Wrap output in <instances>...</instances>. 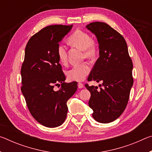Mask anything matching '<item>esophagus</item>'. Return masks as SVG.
<instances>
[{
  "mask_svg": "<svg viewBox=\"0 0 152 152\" xmlns=\"http://www.w3.org/2000/svg\"><path fill=\"white\" fill-rule=\"evenodd\" d=\"M78 87L79 88H82L84 87V84L81 83V82H79V83L78 84Z\"/></svg>",
  "mask_w": 152,
  "mask_h": 152,
  "instance_id": "obj_1",
  "label": "esophagus"
}]
</instances>
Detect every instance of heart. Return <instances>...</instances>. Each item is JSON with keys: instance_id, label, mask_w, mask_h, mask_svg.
I'll list each match as a JSON object with an SVG mask.
<instances>
[{"instance_id": "1", "label": "heart", "mask_w": 152, "mask_h": 152, "mask_svg": "<svg viewBox=\"0 0 152 152\" xmlns=\"http://www.w3.org/2000/svg\"><path fill=\"white\" fill-rule=\"evenodd\" d=\"M70 45L83 50L84 57L92 59L96 54V45L91 40L90 35L81 30H76L68 38ZM57 55L59 60L64 64L68 60L66 48L64 45H58ZM91 72V67L86 62L75 64L68 71L67 76L73 81H82L86 78Z\"/></svg>"}]
</instances>
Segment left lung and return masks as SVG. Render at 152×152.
<instances>
[{
	"mask_svg": "<svg viewBox=\"0 0 152 152\" xmlns=\"http://www.w3.org/2000/svg\"><path fill=\"white\" fill-rule=\"evenodd\" d=\"M86 27L96 36L99 49L88 81L102 83L100 90L85 85L91 94L88 105L95 121L109 123L119 118L127 104L133 84V63L124 37L110 25L94 22Z\"/></svg>",
	"mask_w": 152,
	"mask_h": 152,
	"instance_id": "obj_1",
	"label": "left lung"
}]
</instances>
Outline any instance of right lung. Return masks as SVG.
Wrapping results in <instances>:
<instances>
[{"label": "right lung", "mask_w": 152, "mask_h": 152, "mask_svg": "<svg viewBox=\"0 0 152 152\" xmlns=\"http://www.w3.org/2000/svg\"><path fill=\"white\" fill-rule=\"evenodd\" d=\"M73 25H50L30 38L25 48L21 67V92L33 118L48 127L64 122L67 101L75 93L76 82L66 83L57 55L59 43L70 31ZM61 83L60 90L55 85Z\"/></svg>", "instance_id": "add662e5"}]
</instances>
